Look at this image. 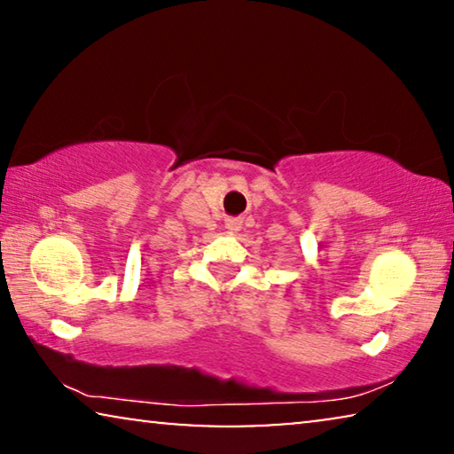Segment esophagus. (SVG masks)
Listing matches in <instances>:
<instances>
[{"mask_svg": "<svg viewBox=\"0 0 454 454\" xmlns=\"http://www.w3.org/2000/svg\"><path fill=\"white\" fill-rule=\"evenodd\" d=\"M240 228H242V220H239V218L226 220V230H230V232H239Z\"/></svg>", "mask_w": 454, "mask_h": 454, "instance_id": "34e87169", "label": "esophagus"}]
</instances>
